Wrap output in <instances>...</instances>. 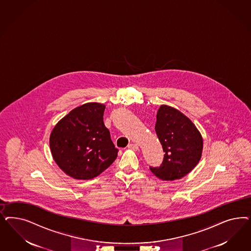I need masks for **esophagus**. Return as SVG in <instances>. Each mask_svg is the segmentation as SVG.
Wrapping results in <instances>:
<instances>
[{"mask_svg": "<svg viewBox=\"0 0 251 251\" xmlns=\"http://www.w3.org/2000/svg\"><path fill=\"white\" fill-rule=\"evenodd\" d=\"M128 149H130V150H134V151L136 150V151H137V150H138V144H134V143H131V144L128 145Z\"/></svg>", "mask_w": 251, "mask_h": 251, "instance_id": "34e87169", "label": "esophagus"}]
</instances>
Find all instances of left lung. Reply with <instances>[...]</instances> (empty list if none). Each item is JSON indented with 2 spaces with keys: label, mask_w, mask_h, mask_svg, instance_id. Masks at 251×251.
I'll list each match as a JSON object with an SVG mask.
<instances>
[{
  "label": "left lung",
  "mask_w": 251,
  "mask_h": 251,
  "mask_svg": "<svg viewBox=\"0 0 251 251\" xmlns=\"http://www.w3.org/2000/svg\"><path fill=\"white\" fill-rule=\"evenodd\" d=\"M156 118L155 131L165 153L161 166L150 169L163 181L181 179L200 162L202 136L193 122L174 107L162 104Z\"/></svg>",
  "instance_id": "left-lung-1"
}]
</instances>
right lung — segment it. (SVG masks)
<instances>
[{"label":"right lung","instance_id":"right-lung-1","mask_svg":"<svg viewBox=\"0 0 251 251\" xmlns=\"http://www.w3.org/2000/svg\"><path fill=\"white\" fill-rule=\"evenodd\" d=\"M105 105L88 102L73 109L57 123L50 136V149L67 176L89 180L106 170L118 150L103 123Z\"/></svg>","mask_w":251,"mask_h":251}]
</instances>
